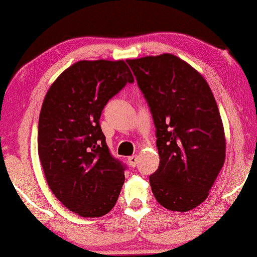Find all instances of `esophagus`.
<instances>
[{
    "label": "esophagus",
    "instance_id": "1",
    "mask_svg": "<svg viewBox=\"0 0 257 257\" xmlns=\"http://www.w3.org/2000/svg\"><path fill=\"white\" fill-rule=\"evenodd\" d=\"M127 162H128L130 166L135 168L136 166H137V163H138V156H137V155H135V156H130L127 158Z\"/></svg>",
    "mask_w": 257,
    "mask_h": 257
}]
</instances>
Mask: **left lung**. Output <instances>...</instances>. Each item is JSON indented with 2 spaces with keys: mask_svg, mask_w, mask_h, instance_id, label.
<instances>
[{
  "mask_svg": "<svg viewBox=\"0 0 257 257\" xmlns=\"http://www.w3.org/2000/svg\"><path fill=\"white\" fill-rule=\"evenodd\" d=\"M153 114L160 166L150 175L158 204L187 212L204 202L225 162L219 109L200 72L172 53L127 59Z\"/></svg>",
  "mask_w": 257,
  "mask_h": 257,
  "instance_id": "1",
  "label": "left lung"
}]
</instances>
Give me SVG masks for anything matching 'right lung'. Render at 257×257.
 <instances>
[{
    "label": "right lung",
    "instance_id": "1",
    "mask_svg": "<svg viewBox=\"0 0 257 257\" xmlns=\"http://www.w3.org/2000/svg\"><path fill=\"white\" fill-rule=\"evenodd\" d=\"M134 76L123 61H80L47 90L38 126V154L53 194L84 218L107 214L125 181V166L109 154L101 112Z\"/></svg>",
    "mask_w": 257,
    "mask_h": 257
}]
</instances>
